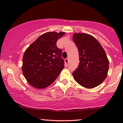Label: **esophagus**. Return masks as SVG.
<instances>
[{
    "label": "esophagus",
    "instance_id": "34e87169",
    "mask_svg": "<svg viewBox=\"0 0 123 123\" xmlns=\"http://www.w3.org/2000/svg\"><path fill=\"white\" fill-rule=\"evenodd\" d=\"M65 63L67 64V63H68L69 62V59L68 58H66L65 60Z\"/></svg>",
    "mask_w": 123,
    "mask_h": 123
}]
</instances>
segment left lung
Here are the masks:
<instances>
[{
  "instance_id": "obj_1",
  "label": "left lung",
  "mask_w": 123,
  "mask_h": 123,
  "mask_svg": "<svg viewBox=\"0 0 123 123\" xmlns=\"http://www.w3.org/2000/svg\"><path fill=\"white\" fill-rule=\"evenodd\" d=\"M79 53L80 62L72 75L75 81L86 88L101 84L106 77L109 60L101 44L92 35L75 33L73 35Z\"/></svg>"
}]
</instances>
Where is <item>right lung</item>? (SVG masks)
Returning <instances> with one entry per match:
<instances>
[{
  "label": "right lung",
  "instance_id": "add662e5",
  "mask_svg": "<svg viewBox=\"0 0 123 123\" xmlns=\"http://www.w3.org/2000/svg\"><path fill=\"white\" fill-rule=\"evenodd\" d=\"M65 34L63 32H46L25 50L22 73L28 83L35 88H45L51 85L64 68L62 50L56 43Z\"/></svg>",
  "mask_w": 123,
  "mask_h": 123
}]
</instances>
